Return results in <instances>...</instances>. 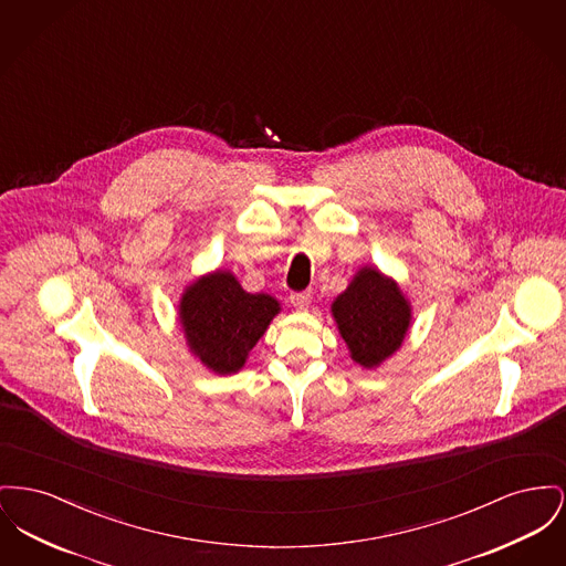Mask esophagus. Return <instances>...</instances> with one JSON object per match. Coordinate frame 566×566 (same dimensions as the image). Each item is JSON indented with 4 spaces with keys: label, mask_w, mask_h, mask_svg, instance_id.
I'll use <instances>...</instances> for the list:
<instances>
[{
    "label": "esophagus",
    "mask_w": 566,
    "mask_h": 566,
    "mask_svg": "<svg viewBox=\"0 0 566 566\" xmlns=\"http://www.w3.org/2000/svg\"><path fill=\"white\" fill-rule=\"evenodd\" d=\"M310 301H312V293H310V291H301V293H291V303H293L295 307H300V310H305V307L310 305Z\"/></svg>",
    "instance_id": "34e87169"
}]
</instances>
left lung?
I'll return each instance as SVG.
<instances>
[{
    "mask_svg": "<svg viewBox=\"0 0 566 566\" xmlns=\"http://www.w3.org/2000/svg\"><path fill=\"white\" fill-rule=\"evenodd\" d=\"M333 318L353 359L374 367L391 357L410 323V307L398 284L376 269H361L350 286L333 301Z\"/></svg>",
    "mask_w": 566,
    "mask_h": 566,
    "instance_id": "left-lung-1",
    "label": "left lung"
}]
</instances>
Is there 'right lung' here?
<instances>
[{
	"mask_svg": "<svg viewBox=\"0 0 566 566\" xmlns=\"http://www.w3.org/2000/svg\"><path fill=\"white\" fill-rule=\"evenodd\" d=\"M277 312L273 297L245 293L233 273L218 271L186 291L179 318L200 361L218 374H231L245 364Z\"/></svg>",
	"mask_w": 566,
	"mask_h": 566,
	"instance_id": "obj_1",
	"label": "right lung"
}]
</instances>
